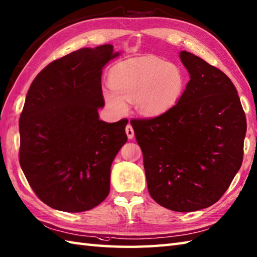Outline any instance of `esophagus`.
<instances>
[{"instance_id":"obj_1","label":"esophagus","mask_w":257,"mask_h":257,"mask_svg":"<svg viewBox=\"0 0 257 257\" xmlns=\"http://www.w3.org/2000/svg\"><path fill=\"white\" fill-rule=\"evenodd\" d=\"M125 134H127V136H128V138H129V139H133V138L135 137L134 128H133V125L130 124V123H128V124H127V127H125Z\"/></svg>"}]
</instances>
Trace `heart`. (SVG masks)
<instances>
[{
    "mask_svg": "<svg viewBox=\"0 0 257 257\" xmlns=\"http://www.w3.org/2000/svg\"><path fill=\"white\" fill-rule=\"evenodd\" d=\"M109 80L111 88L103 90V97L119 114L127 112V100H135L146 116L165 112L179 100L185 85L182 69L158 57L120 63L111 69Z\"/></svg>",
    "mask_w": 257,
    "mask_h": 257,
    "instance_id": "b5f03b06",
    "label": "heart"
}]
</instances>
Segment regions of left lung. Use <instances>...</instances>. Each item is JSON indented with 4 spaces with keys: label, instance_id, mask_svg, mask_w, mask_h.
I'll list each match as a JSON object with an SVG mask.
<instances>
[{
    "label": "left lung",
    "instance_id": "obj_1",
    "mask_svg": "<svg viewBox=\"0 0 257 257\" xmlns=\"http://www.w3.org/2000/svg\"><path fill=\"white\" fill-rule=\"evenodd\" d=\"M180 58L191 79L178 102L130 123L151 198L169 210L192 212L219 201L241 168L246 117L222 70L189 52Z\"/></svg>",
    "mask_w": 257,
    "mask_h": 257
}]
</instances>
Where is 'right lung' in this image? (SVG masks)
I'll return each mask as SVG.
<instances>
[{"instance_id": "right-lung-1", "label": "right lung", "mask_w": 257, "mask_h": 257, "mask_svg": "<svg viewBox=\"0 0 257 257\" xmlns=\"http://www.w3.org/2000/svg\"><path fill=\"white\" fill-rule=\"evenodd\" d=\"M118 55L110 44L80 48L48 64L27 91L20 165L37 198L53 209L88 211L109 193L128 119L105 122L98 108L105 105L102 67Z\"/></svg>"}]
</instances>
